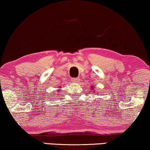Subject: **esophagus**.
<instances>
[{
    "label": "esophagus",
    "mask_w": 150,
    "mask_h": 150,
    "mask_svg": "<svg viewBox=\"0 0 150 150\" xmlns=\"http://www.w3.org/2000/svg\"><path fill=\"white\" fill-rule=\"evenodd\" d=\"M71 81H73V82L77 83V82H79V78H71Z\"/></svg>",
    "instance_id": "1"
}]
</instances>
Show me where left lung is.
I'll return each mask as SVG.
<instances>
[{"label":"left lung","instance_id":"8db88e82","mask_svg":"<svg viewBox=\"0 0 150 150\" xmlns=\"http://www.w3.org/2000/svg\"><path fill=\"white\" fill-rule=\"evenodd\" d=\"M91 91H94V90H95V87L93 86H91ZM93 92L95 93L96 91H93Z\"/></svg>","mask_w":150,"mask_h":150}]
</instances>
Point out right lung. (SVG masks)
Masks as SVG:
<instances>
[{"instance_id":"obj_1","label":"right lung","mask_w":150,"mask_h":150,"mask_svg":"<svg viewBox=\"0 0 150 150\" xmlns=\"http://www.w3.org/2000/svg\"><path fill=\"white\" fill-rule=\"evenodd\" d=\"M60 91V88H59V90H58V91Z\"/></svg>"}]
</instances>
